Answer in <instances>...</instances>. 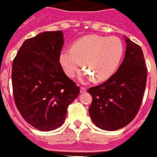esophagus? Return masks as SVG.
<instances>
[{
	"label": "esophagus",
	"instance_id": "34e87169",
	"mask_svg": "<svg viewBox=\"0 0 157 157\" xmlns=\"http://www.w3.org/2000/svg\"><path fill=\"white\" fill-rule=\"evenodd\" d=\"M86 92V88H83V87H81L80 88V94H83V93H85Z\"/></svg>",
	"mask_w": 157,
	"mask_h": 157
}]
</instances>
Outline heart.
<instances>
[{
	"label": "heart",
	"mask_w": 157,
	"mask_h": 157,
	"mask_svg": "<svg viewBox=\"0 0 157 157\" xmlns=\"http://www.w3.org/2000/svg\"><path fill=\"white\" fill-rule=\"evenodd\" d=\"M123 55L122 41L117 37L88 35L74 44L72 48L60 52L59 62L67 76L73 78L81 66L85 67L79 75L81 81L108 79L118 68Z\"/></svg>",
	"instance_id": "1"
}]
</instances>
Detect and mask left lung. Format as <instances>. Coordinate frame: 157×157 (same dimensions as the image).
<instances>
[{"label": "left lung", "instance_id": "1", "mask_svg": "<svg viewBox=\"0 0 157 157\" xmlns=\"http://www.w3.org/2000/svg\"><path fill=\"white\" fill-rule=\"evenodd\" d=\"M124 59L106 82L88 90L93 98L88 113L98 128L116 131L130 123L141 107L147 83V68L142 49L124 37Z\"/></svg>", "mask_w": 157, "mask_h": 157}]
</instances>
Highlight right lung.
<instances>
[{
	"mask_svg": "<svg viewBox=\"0 0 157 157\" xmlns=\"http://www.w3.org/2000/svg\"><path fill=\"white\" fill-rule=\"evenodd\" d=\"M63 32L45 31L25 41L13 61V94L17 109L40 131L62 126L67 108L79 88L66 76L59 63Z\"/></svg>",
	"mask_w": 157,
	"mask_h": 157,
	"instance_id": "1",
	"label": "right lung"
}]
</instances>
